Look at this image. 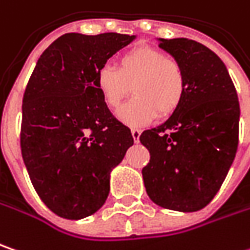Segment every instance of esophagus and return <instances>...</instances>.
Here are the masks:
<instances>
[{"label":"esophagus","mask_w":250,"mask_h":250,"mask_svg":"<svg viewBox=\"0 0 250 250\" xmlns=\"http://www.w3.org/2000/svg\"><path fill=\"white\" fill-rule=\"evenodd\" d=\"M131 133H132V138H133V141L138 144V142H139V138H141V131H139V129H132Z\"/></svg>","instance_id":"esophagus-1"}]
</instances>
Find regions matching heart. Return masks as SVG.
I'll return each instance as SVG.
<instances>
[{
  "mask_svg": "<svg viewBox=\"0 0 250 250\" xmlns=\"http://www.w3.org/2000/svg\"><path fill=\"white\" fill-rule=\"evenodd\" d=\"M95 87L111 109H117L132 90L135 97L119 108L117 117L131 128H142L159 114L167 117L179 108L186 76L180 63L163 50L139 46L119 57L118 70L111 66L98 70Z\"/></svg>",
  "mask_w": 250,
  "mask_h": 250,
  "instance_id": "heart-1",
  "label": "heart"
}]
</instances>
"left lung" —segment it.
Listing matches in <instances>:
<instances>
[{
  "instance_id": "obj_1",
  "label": "left lung",
  "mask_w": 250,
  "mask_h": 250,
  "mask_svg": "<svg viewBox=\"0 0 250 250\" xmlns=\"http://www.w3.org/2000/svg\"><path fill=\"white\" fill-rule=\"evenodd\" d=\"M157 41L181 64L186 91L166 122L141 135L150 153L142 176L155 204L193 212L215 197L235 159L239 101L224 62L207 46L186 38Z\"/></svg>"
}]
</instances>
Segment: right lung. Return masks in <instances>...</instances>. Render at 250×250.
Returning <instances> with one entry per match:
<instances>
[{"label":"right lung","instance_id":"add662e5","mask_svg":"<svg viewBox=\"0 0 250 250\" xmlns=\"http://www.w3.org/2000/svg\"><path fill=\"white\" fill-rule=\"evenodd\" d=\"M66 33L41 55L22 100L21 150L38 195L67 219L97 212L109 176L133 145L95 87L98 70L135 39Z\"/></svg>","mask_w":250,"mask_h":250}]
</instances>
